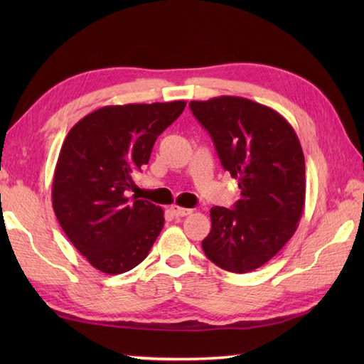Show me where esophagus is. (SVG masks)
Instances as JSON below:
<instances>
[{"label":"esophagus","instance_id":"obj_1","mask_svg":"<svg viewBox=\"0 0 364 364\" xmlns=\"http://www.w3.org/2000/svg\"><path fill=\"white\" fill-rule=\"evenodd\" d=\"M170 211H172V214L176 215V218H184V215H189L192 213V210H189V208H181L178 205L170 206Z\"/></svg>","mask_w":364,"mask_h":364}]
</instances>
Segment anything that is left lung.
<instances>
[{
  "mask_svg": "<svg viewBox=\"0 0 364 364\" xmlns=\"http://www.w3.org/2000/svg\"><path fill=\"white\" fill-rule=\"evenodd\" d=\"M189 107L241 189L233 210L211 208V231L202 249L228 272H252L283 249L304 213L305 158L299 137L277 111L247 98L223 95Z\"/></svg>",
  "mask_w": 364,
  "mask_h": 364,
  "instance_id": "8db88e82",
  "label": "left lung"
}]
</instances>
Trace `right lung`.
<instances>
[{"instance_id":"add662e5","label":"right lung","mask_w":364,"mask_h":364,"mask_svg":"<svg viewBox=\"0 0 364 364\" xmlns=\"http://www.w3.org/2000/svg\"><path fill=\"white\" fill-rule=\"evenodd\" d=\"M184 107V102L105 106L68 131L54 170L53 210L76 250L105 274L141 264L164 227L159 206L127 194L158 136Z\"/></svg>"}]
</instances>
